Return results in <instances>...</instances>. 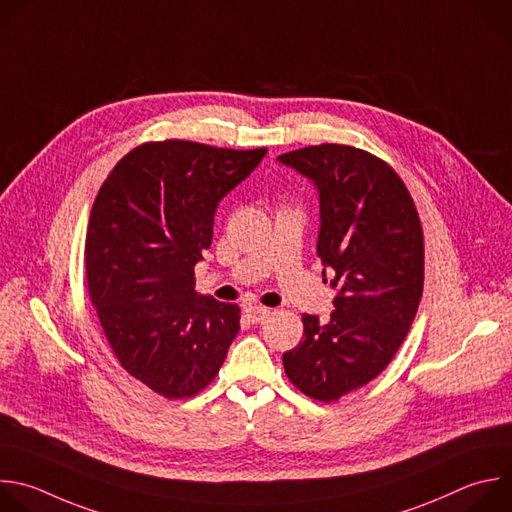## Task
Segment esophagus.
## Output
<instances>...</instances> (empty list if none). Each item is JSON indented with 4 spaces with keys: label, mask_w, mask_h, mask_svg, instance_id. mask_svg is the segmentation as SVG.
Segmentation results:
<instances>
[{
    "label": "esophagus",
    "mask_w": 512,
    "mask_h": 512,
    "mask_svg": "<svg viewBox=\"0 0 512 512\" xmlns=\"http://www.w3.org/2000/svg\"><path fill=\"white\" fill-rule=\"evenodd\" d=\"M268 315H270V309H266V306H248V309H246V317L254 325L266 321Z\"/></svg>",
    "instance_id": "esophagus-1"
}]
</instances>
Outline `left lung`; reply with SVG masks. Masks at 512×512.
Returning <instances> with one entry per match:
<instances>
[{"mask_svg":"<svg viewBox=\"0 0 512 512\" xmlns=\"http://www.w3.org/2000/svg\"><path fill=\"white\" fill-rule=\"evenodd\" d=\"M278 161L319 189L317 254L339 290L329 323L302 315V341L282 363L296 389L331 403L375 379L407 337L424 290L422 222L401 177L369 151L323 143Z\"/></svg>","mask_w":512,"mask_h":512,"instance_id":"left-lung-1","label":"left lung"}]
</instances>
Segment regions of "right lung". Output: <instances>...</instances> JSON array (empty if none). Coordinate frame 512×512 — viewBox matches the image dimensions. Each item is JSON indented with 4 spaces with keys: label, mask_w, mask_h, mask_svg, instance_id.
<instances>
[{
    "label": "right lung",
    "mask_w": 512,
    "mask_h": 512,
    "mask_svg": "<svg viewBox=\"0 0 512 512\" xmlns=\"http://www.w3.org/2000/svg\"><path fill=\"white\" fill-rule=\"evenodd\" d=\"M266 149L151 141L100 185L84 262L88 296L121 367L167 399L193 397L218 375L240 331V306L193 290L220 199Z\"/></svg>",
    "instance_id": "1"
}]
</instances>
